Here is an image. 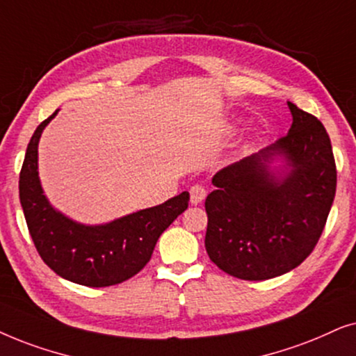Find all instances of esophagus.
I'll list each match as a JSON object with an SVG mask.
<instances>
[{
	"label": "esophagus",
	"mask_w": 356,
	"mask_h": 356,
	"mask_svg": "<svg viewBox=\"0 0 356 356\" xmlns=\"http://www.w3.org/2000/svg\"><path fill=\"white\" fill-rule=\"evenodd\" d=\"M207 197V188L202 186H193L191 188V203L192 205H198V203L205 200Z\"/></svg>",
	"instance_id": "obj_1"
}]
</instances>
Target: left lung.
<instances>
[{
    "instance_id": "left-lung-1",
    "label": "left lung",
    "mask_w": 356,
    "mask_h": 356,
    "mask_svg": "<svg viewBox=\"0 0 356 356\" xmlns=\"http://www.w3.org/2000/svg\"><path fill=\"white\" fill-rule=\"evenodd\" d=\"M286 136L221 169L205 200L211 262L241 280L296 268L316 248L337 187L332 145L314 115L288 102Z\"/></svg>"
}]
</instances>
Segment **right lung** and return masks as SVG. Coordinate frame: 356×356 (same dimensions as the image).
Returning a JSON list of instances; mask_svg holds the SVG:
<instances>
[{
    "instance_id": "1",
    "label": "right lung",
    "mask_w": 356,
    "mask_h": 356,
    "mask_svg": "<svg viewBox=\"0 0 356 356\" xmlns=\"http://www.w3.org/2000/svg\"><path fill=\"white\" fill-rule=\"evenodd\" d=\"M58 111L37 127L19 174V198L37 252L56 275L78 285L102 288L134 277L149 262L159 236L188 207V192L161 205L104 225H83L51 207L39 179L42 131Z\"/></svg>"
}]
</instances>
